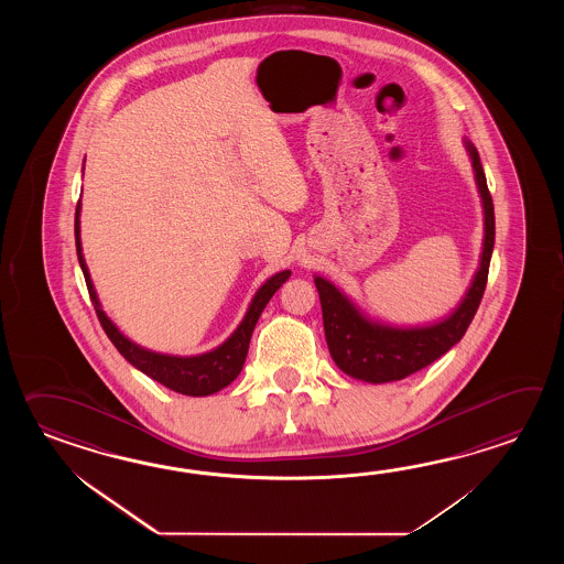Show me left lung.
Here are the masks:
<instances>
[{
  "mask_svg": "<svg viewBox=\"0 0 564 564\" xmlns=\"http://www.w3.org/2000/svg\"><path fill=\"white\" fill-rule=\"evenodd\" d=\"M484 209V241L479 265L466 294L444 318L417 326H397L371 318L330 280L314 276L323 306L324 336L336 367L365 383L401 381L440 359L466 335L486 290L494 250V204L478 149L464 141Z\"/></svg>",
  "mask_w": 564,
  "mask_h": 564,
  "instance_id": "8db88e82",
  "label": "left lung"
}]
</instances>
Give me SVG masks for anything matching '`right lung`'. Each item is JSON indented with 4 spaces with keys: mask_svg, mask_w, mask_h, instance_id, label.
I'll return each instance as SVG.
<instances>
[{
    "mask_svg": "<svg viewBox=\"0 0 564 564\" xmlns=\"http://www.w3.org/2000/svg\"><path fill=\"white\" fill-rule=\"evenodd\" d=\"M80 212H83V204L78 202L76 217H74V236H76L78 262H80L83 274H85L88 294H90V300L95 304L96 316H98L105 333L112 340V345L117 347L120 355L129 360L134 369H139L156 383L165 384L167 389L181 393V395H214L217 391H221L224 387H228L243 369L248 347H250V338H252L253 328H256L260 314L264 311L270 299L276 294L278 288L282 286L290 278V270L278 272L274 276L268 278L262 286L258 288V292L253 294L252 302L243 314L241 323L238 324V328L219 347L212 348V350L202 352V355H192V357L155 352L151 348H144L137 345V343H132L129 336L122 335L119 326L108 318L107 312L102 311L95 284H93V278L88 272V265H86L85 253H83Z\"/></svg>",
    "mask_w": 564,
    "mask_h": 564,
    "instance_id": "right-lung-1",
    "label": "right lung"
}]
</instances>
